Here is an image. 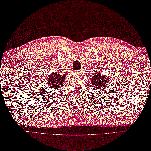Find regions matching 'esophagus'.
<instances>
[{
  "instance_id": "34e87169",
  "label": "esophagus",
  "mask_w": 151,
  "mask_h": 151,
  "mask_svg": "<svg viewBox=\"0 0 151 151\" xmlns=\"http://www.w3.org/2000/svg\"><path fill=\"white\" fill-rule=\"evenodd\" d=\"M74 74H76V75H81L82 73V72H81L80 70H77V71H75L74 72Z\"/></svg>"
}]
</instances>
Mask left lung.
I'll use <instances>...</instances> for the list:
<instances>
[{
    "label": "left lung",
    "mask_w": 151,
    "mask_h": 151,
    "mask_svg": "<svg viewBox=\"0 0 151 151\" xmlns=\"http://www.w3.org/2000/svg\"><path fill=\"white\" fill-rule=\"evenodd\" d=\"M109 78L108 76L102 75L101 72H97L93 75L91 79V84L98 90H105L106 86L109 81Z\"/></svg>",
    "instance_id": "1"
}]
</instances>
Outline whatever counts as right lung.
<instances>
[{
	"instance_id": "right-lung-1",
	"label": "right lung",
	"mask_w": 151,
	"mask_h": 151,
	"mask_svg": "<svg viewBox=\"0 0 151 151\" xmlns=\"http://www.w3.org/2000/svg\"><path fill=\"white\" fill-rule=\"evenodd\" d=\"M66 78V74H62L61 72H54L52 74H50L46 80L45 83L51 89L57 90L63 86L64 79Z\"/></svg>"
}]
</instances>
